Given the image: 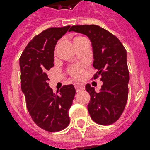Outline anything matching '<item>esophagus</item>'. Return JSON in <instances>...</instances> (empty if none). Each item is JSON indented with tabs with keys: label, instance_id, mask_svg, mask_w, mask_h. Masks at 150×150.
<instances>
[{
	"label": "esophagus",
	"instance_id": "obj_1",
	"mask_svg": "<svg viewBox=\"0 0 150 150\" xmlns=\"http://www.w3.org/2000/svg\"><path fill=\"white\" fill-rule=\"evenodd\" d=\"M75 88L76 89V92H79L82 89H84V86H82L81 84H78V83H75Z\"/></svg>",
	"mask_w": 150,
	"mask_h": 150
}]
</instances>
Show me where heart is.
Masks as SVG:
<instances>
[{
	"label": "heart",
	"instance_id": "obj_1",
	"mask_svg": "<svg viewBox=\"0 0 150 150\" xmlns=\"http://www.w3.org/2000/svg\"><path fill=\"white\" fill-rule=\"evenodd\" d=\"M84 37H82V36H78V37L75 38V40H74V43H76L77 42H79V41L82 40H84ZM58 46L59 43L57 45L56 50L57 49V47H58ZM68 71H69V72H70L71 75H72L75 79H79V78H81V76H82V75L83 68H82V67L81 65H72L71 67L69 68Z\"/></svg>",
	"mask_w": 150,
	"mask_h": 150
}]
</instances>
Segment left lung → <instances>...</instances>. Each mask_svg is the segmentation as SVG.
I'll return each instance as SVG.
<instances>
[{"instance_id":"left-lung-1","label":"left lung","mask_w":150,"mask_h":150,"mask_svg":"<svg viewBox=\"0 0 150 150\" xmlns=\"http://www.w3.org/2000/svg\"><path fill=\"white\" fill-rule=\"evenodd\" d=\"M69 31L87 36L93 51V65L103 82L99 93L89 84L86 89L91 96L88 110L96 123L108 125L117 121L124 111L128 100L129 71L127 52L117 37L96 25H73Z\"/></svg>"}]
</instances>
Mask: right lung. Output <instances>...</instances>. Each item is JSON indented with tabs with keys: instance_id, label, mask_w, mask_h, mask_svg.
I'll use <instances>...</instances> for the list:
<instances>
[{
	"instance_id": "right-lung-1",
	"label": "right lung",
	"mask_w": 150,
	"mask_h": 150,
	"mask_svg": "<svg viewBox=\"0 0 150 150\" xmlns=\"http://www.w3.org/2000/svg\"><path fill=\"white\" fill-rule=\"evenodd\" d=\"M70 25L52 27L34 36L19 58L21 88L27 109L33 121L43 130L54 132L64 129L70 122L68 110L75 89L65 85L54 93L47 83V71L54 65V49Z\"/></svg>"
}]
</instances>
